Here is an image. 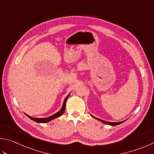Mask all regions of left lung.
<instances>
[{
	"label": "left lung",
	"instance_id": "obj_1",
	"mask_svg": "<svg viewBox=\"0 0 154 154\" xmlns=\"http://www.w3.org/2000/svg\"><path fill=\"white\" fill-rule=\"evenodd\" d=\"M93 117H94L95 119H98L99 121H100V122H103V123H105V124H107V125H119V124H120V123H123V122H105V121H103V120H102V119H99V118H97V117H94V116H91Z\"/></svg>",
	"mask_w": 154,
	"mask_h": 154
}]
</instances>
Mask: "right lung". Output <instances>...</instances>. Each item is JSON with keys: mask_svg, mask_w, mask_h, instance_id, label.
<instances>
[{"mask_svg": "<svg viewBox=\"0 0 154 154\" xmlns=\"http://www.w3.org/2000/svg\"><path fill=\"white\" fill-rule=\"evenodd\" d=\"M69 95H70V94H69L67 96V97H65V100H64V102H63V106H62V108L61 109V110H60L59 111H58V112H57V113H56L55 114H54V115H53V116H50L49 117H46V118H34V117H32L31 116L26 115V116L28 117H29V118L33 120V121H34V122H37V123H47V122H49L51 121V120H52L53 119H55V118H57V117H60V116L63 115V113H64V111H65V109L66 101H67V99L69 97Z\"/></svg>", "mask_w": 154, "mask_h": 154, "instance_id": "obj_1", "label": "right lung"}]
</instances>
